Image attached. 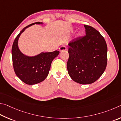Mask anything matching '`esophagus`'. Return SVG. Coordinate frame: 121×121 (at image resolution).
I'll list each match as a JSON object with an SVG mask.
<instances>
[{
	"instance_id": "obj_1",
	"label": "esophagus",
	"mask_w": 121,
	"mask_h": 121,
	"mask_svg": "<svg viewBox=\"0 0 121 121\" xmlns=\"http://www.w3.org/2000/svg\"><path fill=\"white\" fill-rule=\"evenodd\" d=\"M66 50V47L64 46H61L59 48V50L60 51V52H62V51Z\"/></svg>"
}]
</instances>
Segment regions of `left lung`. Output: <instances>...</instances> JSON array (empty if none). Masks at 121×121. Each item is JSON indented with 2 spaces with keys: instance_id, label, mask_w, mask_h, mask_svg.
<instances>
[{
  "instance_id": "1",
  "label": "left lung",
  "mask_w": 121,
  "mask_h": 121,
  "mask_svg": "<svg viewBox=\"0 0 121 121\" xmlns=\"http://www.w3.org/2000/svg\"><path fill=\"white\" fill-rule=\"evenodd\" d=\"M86 35L68 43L67 69L74 81L82 84L94 83L107 65V47L104 38L94 27L84 25Z\"/></svg>"
}]
</instances>
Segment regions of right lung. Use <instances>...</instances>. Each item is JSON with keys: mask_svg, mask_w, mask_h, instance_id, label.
<instances>
[{"mask_svg": "<svg viewBox=\"0 0 121 121\" xmlns=\"http://www.w3.org/2000/svg\"><path fill=\"white\" fill-rule=\"evenodd\" d=\"M35 24H43L42 22L31 24L19 33L13 42L12 55L14 69L19 79L29 85H33L43 81L49 72L52 61L59 54V51L41 52L35 56H30L21 52L18 47V39L25 29Z\"/></svg>", "mask_w": 121, "mask_h": 121, "instance_id": "right-lung-1", "label": "right lung"}]
</instances>
